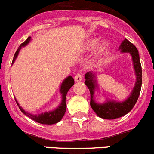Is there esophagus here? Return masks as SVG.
<instances>
[{
    "instance_id": "esophagus-1",
    "label": "esophagus",
    "mask_w": 154,
    "mask_h": 154,
    "mask_svg": "<svg viewBox=\"0 0 154 154\" xmlns=\"http://www.w3.org/2000/svg\"><path fill=\"white\" fill-rule=\"evenodd\" d=\"M82 80V75L81 73H77L75 76V82H80Z\"/></svg>"
}]
</instances>
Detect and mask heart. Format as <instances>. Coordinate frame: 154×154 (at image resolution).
Instances as JSON below:
<instances>
[{"instance_id": "b5f03b06", "label": "heart", "mask_w": 154, "mask_h": 154, "mask_svg": "<svg viewBox=\"0 0 154 154\" xmlns=\"http://www.w3.org/2000/svg\"><path fill=\"white\" fill-rule=\"evenodd\" d=\"M97 40L95 38H93L91 40H90L87 42V45H86V47L88 48V49H91V48H93V47H94L95 45L97 44ZM108 48V42H101L99 45L97 46V49H96V56H100L105 51V49Z\"/></svg>"}]
</instances>
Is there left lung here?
<instances>
[{
	"mask_svg": "<svg viewBox=\"0 0 154 154\" xmlns=\"http://www.w3.org/2000/svg\"><path fill=\"white\" fill-rule=\"evenodd\" d=\"M121 53H129L132 57V61L134 65V69L136 75V82L134 88L131 93L130 96L124 101H107L103 104H98L94 99V95L97 84L96 82V75L93 72H89L85 75V84L88 87L91 93V106L95 113L99 117L107 120H113L116 118L121 117L128 114L133 109L135 103L138 101L142 87V66H141L139 54L137 48L128 39H124L122 42L119 48Z\"/></svg>",
	"mask_w": 154,
	"mask_h": 154,
	"instance_id": "obj_1",
	"label": "left lung"
}]
</instances>
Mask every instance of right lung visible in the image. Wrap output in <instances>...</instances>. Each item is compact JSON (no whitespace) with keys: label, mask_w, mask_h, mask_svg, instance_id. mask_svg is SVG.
Masks as SVG:
<instances>
[{"label":"right lung","mask_w":154,"mask_h":154,"mask_svg":"<svg viewBox=\"0 0 154 154\" xmlns=\"http://www.w3.org/2000/svg\"><path fill=\"white\" fill-rule=\"evenodd\" d=\"M30 37H28V38L26 39L24 42H23L21 45H20V47L18 48V49L16 50L15 55H14L13 57V60H12V63H14L15 60L17 57L18 54H19V52L21 49L22 47L26 46L30 41ZM75 83L74 79L72 78V76H68L65 79L63 80V82H62L61 86H60V92L62 95V100L61 103L60 104L59 106L56 109L53 110V111H49V112H42V113L38 114V115H34V114L29 113L27 112H26L23 109L21 106H20L18 101H16V103L17 105H19V108L21 110L23 113L24 115H26V116L30 117V119H32L34 121L38 122L39 124H54L58 123L59 121L61 120V119L63 118V115L66 112V96H67V93L69 91L70 88L72 87Z\"/></svg>","instance_id":"add662e5"}]
</instances>
